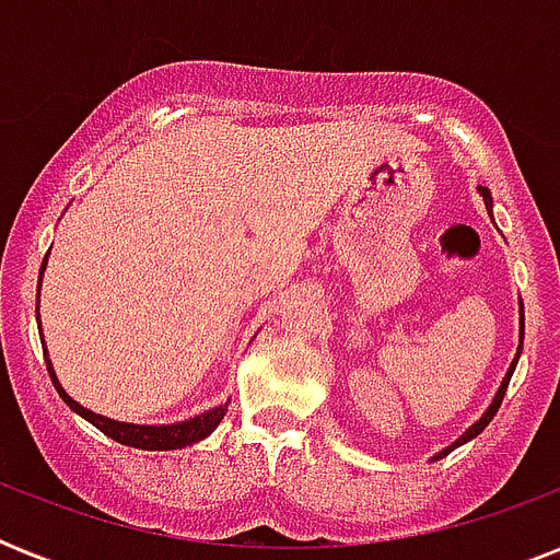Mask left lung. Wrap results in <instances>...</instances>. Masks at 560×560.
<instances>
[{
  "mask_svg": "<svg viewBox=\"0 0 560 560\" xmlns=\"http://www.w3.org/2000/svg\"><path fill=\"white\" fill-rule=\"evenodd\" d=\"M479 191H482V200H486V209L491 211V191H488L486 186H479ZM521 349H523V305H521ZM517 358H521V351H517ZM517 358H514V363H512V369H509V374H505V381H503V386H500V392H497V398H494V404H491V407L486 409V416L479 418L477 424L470 427L468 433L462 435L459 442H453L451 447H447V451L444 453H451V451H456V447H459V444H465V442H470V439H474V435H479L482 433V430H486L488 427V421H491V418L497 416V409H500V404H503V395H505V389H509V381H512V372H514V366H517ZM442 453V456H444ZM435 459H439V456H435Z\"/></svg>",
  "mask_w": 560,
  "mask_h": 560,
  "instance_id": "obj_1",
  "label": "left lung"
}]
</instances>
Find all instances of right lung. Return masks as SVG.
<instances>
[{
  "mask_svg": "<svg viewBox=\"0 0 560 560\" xmlns=\"http://www.w3.org/2000/svg\"><path fill=\"white\" fill-rule=\"evenodd\" d=\"M46 366H48V374H51V381H55L57 392H60V398H63L66 404L78 412V416H83L90 424L98 427L101 433L109 435V439H116V442L127 444V447H139V451H177V447H188V444L206 439V435H209L220 421H223V416H226V407H214L209 409V412H202V416L191 418V421H179V424H171V427L121 424V421H113V418L95 416L92 409L81 407L78 400L69 398V395L63 392V386L57 383L48 360H46Z\"/></svg>",
  "mask_w": 560,
  "mask_h": 560,
  "instance_id": "1",
  "label": "right lung"
}]
</instances>
